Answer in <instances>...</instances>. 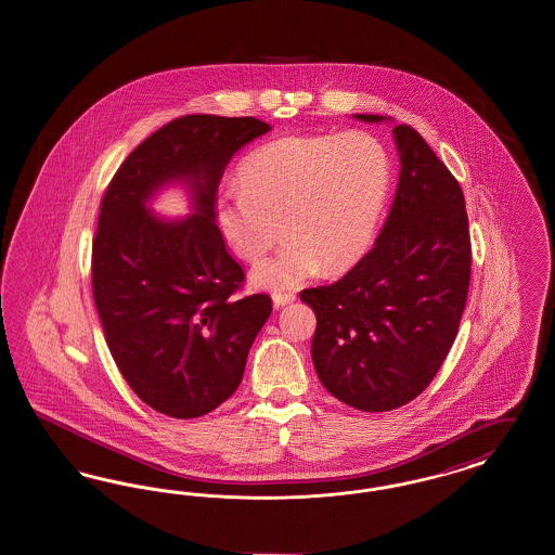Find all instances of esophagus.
<instances>
[{
    "label": "esophagus",
    "mask_w": 555,
    "mask_h": 555,
    "mask_svg": "<svg viewBox=\"0 0 555 555\" xmlns=\"http://www.w3.org/2000/svg\"><path fill=\"white\" fill-rule=\"evenodd\" d=\"M272 301H274L276 308H283V306H289L295 301V295L293 293H274Z\"/></svg>",
    "instance_id": "1"
}]
</instances>
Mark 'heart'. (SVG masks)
I'll return each instance as SVG.
<instances>
[{
  "label": "heart",
  "mask_w": 555,
  "mask_h": 555,
  "mask_svg": "<svg viewBox=\"0 0 555 555\" xmlns=\"http://www.w3.org/2000/svg\"><path fill=\"white\" fill-rule=\"evenodd\" d=\"M238 183L243 191L216 204L220 235L245 262L264 258L281 233L289 237L251 279L293 289L318 270L341 274L366 256L389 197L391 159L370 132L293 134L245 159Z\"/></svg>",
  "instance_id": "heart-1"
}]
</instances>
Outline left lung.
Returning <instances> with one entry per match:
<instances>
[{
	"instance_id": "8db88e82",
	"label": "left lung",
	"mask_w": 555,
	"mask_h": 555,
	"mask_svg": "<svg viewBox=\"0 0 555 555\" xmlns=\"http://www.w3.org/2000/svg\"><path fill=\"white\" fill-rule=\"evenodd\" d=\"M393 137L399 183L374 247L337 283L299 293L317 314L320 383L362 412L396 410L430 385L455 341L470 287L462 186L421 132L397 125Z\"/></svg>"
}]
</instances>
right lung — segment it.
<instances>
[{"mask_svg":"<svg viewBox=\"0 0 555 555\" xmlns=\"http://www.w3.org/2000/svg\"><path fill=\"white\" fill-rule=\"evenodd\" d=\"M270 131L258 118L186 114L139 143L109 181L91 254L95 308L132 391L170 418H199L237 391L272 312L264 293L235 297L245 274L216 227L227 164ZM183 182L194 214L159 219L146 202Z\"/></svg>","mask_w":555,"mask_h":555,"instance_id":"add662e5","label":"right lung"}]
</instances>
